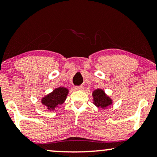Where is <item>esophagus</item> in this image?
<instances>
[{
	"mask_svg": "<svg viewBox=\"0 0 157 157\" xmlns=\"http://www.w3.org/2000/svg\"><path fill=\"white\" fill-rule=\"evenodd\" d=\"M74 89L77 90V91H80V90H82L83 89V86H75Z\"/></svg>",
	"mask_w": 157,
	"mask_h": 157,
	"instance_id": "1",
	"label": "esophagus"
}]
</instances>
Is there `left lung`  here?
<instances>
[{
    "instance_id": "1",
    "label": "left lung",
    "mask_w": 157,
    "mask_h": 157,
    "mask_svg": "<svg viewBox=\"0 0 157 157\" xmlns=\"http://www.w3.org/2000/svg\"><path fill=\"white\" fill-rule=\"evenodd\" d=\"M92 96L94 98L93 104L98 108L106 109L113 104L112 99L107 96L102 89H97L94 90Z\"/></svg>"
}]
</instances>
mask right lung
I'll list each match as a JSON object with an SVG mask.
<instances>
[{"instance_id": "right-lung-1", "label": "right lung", "mask_w": 157, "mask_h": 157, "mask_svg": "<svg viewBox=\"0 0 157 157\" xmlns=\"http://www.w3.org/2000/svg\"><path fill=\"white\" fill-rule=\"evenodd\" d=\"M68 94V89L64 87L55 89L51 93L41 98V104L49 111L55 110L59 105L63 104Z\"/></svg>"}]
</instances>
